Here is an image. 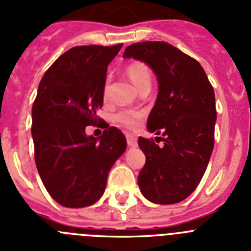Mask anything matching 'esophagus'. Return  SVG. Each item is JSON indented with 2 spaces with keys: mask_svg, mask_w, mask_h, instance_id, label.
I'll return each instance as SVG.
<instances>
[{
  "mask_svg": "<svg viewBox=\"0 0 251 251\" xmlns=\"http://www.w3.org/2000/svg\"><path fill=\"white\" fill-rule=\"evenodd\" d=\"M126 140H127V145H129V147H136V144H138L136 136L131 135V134H127V135H126Z\"/></svg>",
  "mask_w": 251,
  "mask_h": 251,
  "instance_id": "1",
  "label": "esophagus"
}]
</instances>
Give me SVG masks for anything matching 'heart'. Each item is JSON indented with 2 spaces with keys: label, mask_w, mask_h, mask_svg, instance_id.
I'll return each instance as SVG.
<instances>
[{
  "label": "heart",
  "mask_w": 251,
  "mask_h": 251,
  "mask_svg": "<svg viewBox=\"0 0 251 251\" xmlns=\"http://www.w3.org/2000/svg\"><path fill=\"white\" fill-rule=\"evenodd\" d=\"M125 73L132 84L139 89H149L151 84V73L144 62L135 61L125 67ZM108 94V81H106L103 88V96L107 97ZM142 119V113L138 111H130V109H122L113 115V121L119 125L124 126L126 129H135L139 124V120Z\"/></svg>",
  "instance_id": "b5f03b06"
}]
</instances>
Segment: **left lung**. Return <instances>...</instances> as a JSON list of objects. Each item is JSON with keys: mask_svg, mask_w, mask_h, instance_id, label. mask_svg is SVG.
<instances>
[{"mask_svg": "<svg viewBox=\"0 0 251 251\" xmlns=\"http://www.w3.org/2000/svg\"><path fill=\"white\" fill-rule=\"evenodd\" d=\"M122 57L145 62L158 80L157 100L147 127L162 135L163 145L139 136L145 154L138 176L140 191L155 204L182 201L199 185L213 151V86L197 60L166 42L134 43Z\"/></svg>", "mask_w": 251, "mask_h": 251, "instance_id": "1", "label": "left lung"}]
</instances>
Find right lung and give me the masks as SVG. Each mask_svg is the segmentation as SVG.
<instances>
[{
    "label": "right lung",
    "instance_id": "right-lung-1",
    "mask_svg": "<svg viewBox=\"0 0 251 251\" xmlns=\"http://www.w3.org/2000/svg\"><path fill=\"white\" fill-rule=\"evenodd\" d=\"M121 47L70 48L38 86L31 108L35 165L48 194L64 207L84 208L100 201L109 170L126 151L125 135L97 116L107 66ZM98 121L106 127L102 135L86 136V126Z\"/></svg>",
    "mask_w": 251,
    "mask_h": 251
}]
</instances>
